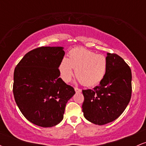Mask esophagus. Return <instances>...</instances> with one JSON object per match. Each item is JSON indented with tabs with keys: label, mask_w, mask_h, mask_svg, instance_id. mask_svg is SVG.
<instances>
[{
	"label": "esophagus",
	"mask_w": 146,
	"mask_h": 146,
	"mask_svg": "<svg viewBox=\"0 0 146 146\" xmlns=\"http://www.w3.org/2000/svg\"><path fill=\"white\" fill-rule=\"evenodd\" d=\"M74 89H75V92H76V93H81V92H82V90L80 89V88H78V87H75Z\"/></svg>",
	"instance_id": "obj_1"
}]
</instances>
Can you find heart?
<instances>
[{
    "instance_id": "1",
    "label": "heart",
    "mask_w": 146,
    "mask_h": 146,
    "mask_svg": "<svg viewBox=\"0 0 146 146\" xmlns=\"http://www.w3.org/2000/svg\"><path fill=\"white\" fill-rule=\"evenodd\" d=\"M67 58H63L59 65L60 75L68 82L74 74L79 81L86 86H95L104 78L108 68V60L102 54L84 48H75Z\"/></svg>"
}]
</instances>
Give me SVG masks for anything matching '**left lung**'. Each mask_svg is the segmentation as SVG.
Returning <instances> with one entry per match:
<instances>
[{
    "label": "left lung",
    "mask_w": 146,
    "mask_h": 146,
    "mask_svg": "<svg viewBox=\"0 0 146 146\" xmlns=\"http://www.w3.org/2000/svg\"><path fill=\"white\" fill-rule=\"evenodd\" d=\"M104 78L93 89L82 90L84 116L96 125L113 121L124 111L132 94L131 69L115 53H107Z\"/></svg>",
    "instance_id": "8db88e82"
}]
</instances>
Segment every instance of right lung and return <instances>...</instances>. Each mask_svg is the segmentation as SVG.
<instances>
[{"instance_id":"add662e5","label":"right lung","mask_w":146,"mask_h":146,"mask_svg":"<svg viewBox=\"0 0 146 146\" xmlns=\"http://www.w3.org/2000/svg\"><path fill=\"white\" fill-rule=\"evenodd\" d=\"M62 46H41L25 55L14 73L13 93L28 121L48 128L63 119L65 107L75 95L73 87L60 78L65 54Z\"/></svg>"}]
</instances>
